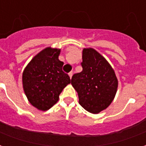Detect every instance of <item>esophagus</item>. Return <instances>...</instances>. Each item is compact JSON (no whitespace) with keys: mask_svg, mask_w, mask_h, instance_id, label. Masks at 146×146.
Returning a JSON list of instances; mask_svg holds the SVG:
<instances>
[{"mask_svg":"<svg viewBox=\"0 0 146 146\" xmlns=\"http://www.w3.org/2000/svg\"><path fill=\"white\" fill-rule=\"evenodd\" d=\"M69 76H70V78H72V76H73V72H70V73H69Z\"/></svg>","mask_w":146,"mask_h":146,"instance_id":"obj_1","label":"esophagus"}]
</instances>
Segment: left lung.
Segmentation results:
<instances>
[{
    "label": "left lung",
    "mask_w": 146,
    "mask_h": 146,
    "mask_svg": "<svg viewBox=\"0 0 146 146\" xmlns=\"http://www.w3.org/2000/svg\"><path fill=\"white\" fill-rule=\"evenodd\" d=\"M82 59L83 70L73 74L71 84L78 94L80 105L89 113H98L113 102L118 80L110 63L95 49L84 48Z\"/></svg>",
    "instance_id": "obj_1"
}]
</instances>
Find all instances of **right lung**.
<instances>
[{
	"mask_svg": "<svg viewBox=\"0 0 146 146\" xmlns=\"http://www.w3.org/2000/svg\"><path fill=\"white\" fill-rule=\"evenodd\" d=\"M60 49L45 48L33 58L23 73L24 92L39 110L52 107L64 88L70 84L69 75L62 71L64 63L58 59Z\"/></svg>",
	"mask_w": 146,
	"mask_h": 146,
	"instance_id": "right-lung-1",
	"label": "right lung"
}]
</instances>
